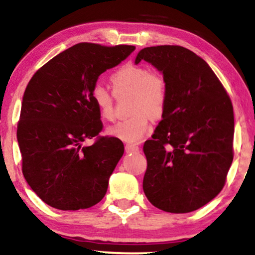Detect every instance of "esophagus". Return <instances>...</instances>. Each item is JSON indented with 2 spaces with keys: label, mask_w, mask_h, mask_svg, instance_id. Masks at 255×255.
Here are the masks:
<instances>
[{
  "label": "esophagus",
  "mask_w": 255,
  "mask_h": 255,
  "mask_svg": "<svg viewBox=\"0 0 255 255\" xmlns=\"http://www.w3.org/2000/svg\"><path fill=\"white\" fill-rule=\"evenodd\" d=\"M125 149H126V152H136L140 150V147L136 144H131V143H127L125 145Z\"/></svg>",
  "instance_id": "obj_1"
}]
</instances>
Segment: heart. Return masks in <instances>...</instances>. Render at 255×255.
I'll list each match as a JSON object with an SVG mask.
<instances>
[{"label":"heart","mask_w":255,"mask_h":255,"mask_svg":"<svg viewBox=\"0 0 255 255\" xmlns=\"http://www.w3.org/2000/svg\"><path fill=\"white\" fill-rule=\"evenodd\" d=\"M114 96L130 93V112L133 114L111 126L107 133L126 142H138L150 129V117L161 118L168 105V83L162 73L148 71L144 66H121L111 76ZM92 100L101 119H114V96L103 85L92 90Z\"/></svg>","instance_id":"obj_1"}]
</instances>
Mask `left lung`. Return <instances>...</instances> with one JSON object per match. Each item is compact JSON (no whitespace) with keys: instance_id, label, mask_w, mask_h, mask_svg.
<instances>
[{"instance_id":"8db88e82","label":"left lung","mask_w":255,"mask_h":255,"mask_svg":"<svg viewBox=\"0 0 255 255\" xmlns=\"http://www.w3.org/2000/svg\"><path fill=\"white\" fill-rule=\"evenodd\" d=\"M150 63L167 79L162 120L143 144L148 201L171 213L195 211L222 191L233 161V106L208 63L179 45L144 47L135 63Z\"/></svg>"}]
</instances>
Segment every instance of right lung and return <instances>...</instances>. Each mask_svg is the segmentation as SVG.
Listing matches in <instances>:
<instances>
[{
	"mask_svg": "<svg viewBox=\"0 0 255 255\" xmlns=\"http://www.w3.org/2000/svg\"><path fill=\"white\" fill-rule=\"evenodd\" d=\"M133 45L79 43L37 70L23 96L17 124L22 172L36 195L54 209H88L106 195L124 143L100 136L103 122L92 100L98 77L117 66ZM95 137L85 147L86 138Z\"/></svg>",
	"mask_w": 255,
	"mask_h": 255,
	"instance_id": "obj_1",
	"label": "right lung"
}]
</instances>
